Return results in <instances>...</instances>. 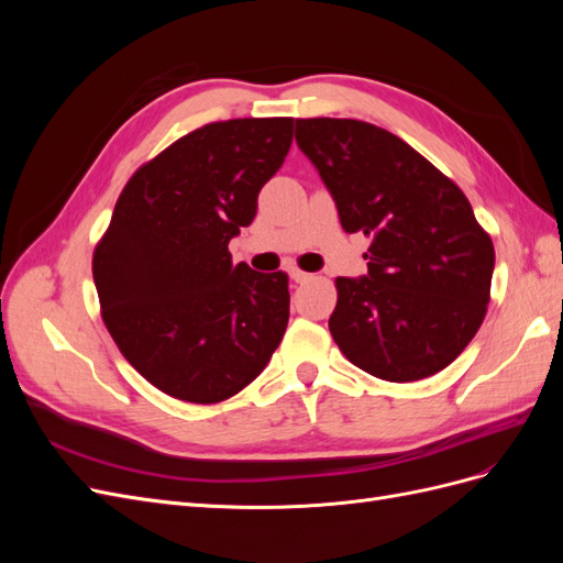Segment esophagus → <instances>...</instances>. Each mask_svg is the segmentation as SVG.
Wrapping results in <instances>:
<instances>
[{"label": "esophagus", "instance_id": "1", "mask_svg": "<svg viewBox=\"0 0 563 563\" xmlns=\"http://www.w3.org/2000/svg\"><path fill=\"white\" fill-rule=\"evenodd\" d=\"M288 277H291L296 284H302V282H308V279H310L308 272H302V269H298V267H291V269H288Z\"/></svg>", "mask_w": 563, "mask_h": 563}]
</instances>
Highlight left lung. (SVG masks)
<instances>
[{
    "instance_id": "1",
    "label": "left lung",
    "mask_w": 563,
    "mask_h": 563,
    "mask_svg": "<svg viewBox=\"0 0 563 563\" xmlns=\"http://www.w3.org/2000/svg\"><path fill=\"white\" fill-rule=\"evenodd\" d=\"M296 143L331 192L345 232L371 236L364 277H338L329 319L340 352L371 376H434L479 331L496 265L460 187L380 126L296 119Z\"/></svg>"
}]
</instances>
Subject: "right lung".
<instances>
[{
  "label": "right lung",
  "mask_w": 563,
  "mask_h": 563,
  "mask_svg": "<svg viewBox=\"0 0 563 563\" xmlns=\"http://www.w3.org/2000/svg\"><path fill=\"white\" fill-rule=\"evenodd\" d=\"M294 141L291 117L183 135L131 176L93 253L103 321L168 397L216 404L261 376L288 323V277L232 265L228 244Z\"/></svg>",
  "instance_id": "obj_1"
}]
</instances>
